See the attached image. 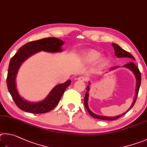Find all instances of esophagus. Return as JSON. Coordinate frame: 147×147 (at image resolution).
<instances>
[{"instance_id": "1", "label": "esophagus", "mask_w": 147, "mask_h": 147, "mask_svg": "<svg viewBox=\"0 0 147 147\" xmlns=\"http://www.w3.org/2000/svg\"><path fill=\"white\" fill-rule=\"evenodd\" d=\"M87 78H86L85 76H81V77H79V78H78V80L79 81H82V82H85V81H87Z\"/></svg>"}]
</instances>
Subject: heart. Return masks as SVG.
I'll return each mask as SVG.
<instances>
[{
	"mask_svg": "<svg viewBox=\"0 0 147 147\" xmlns=\"http://www.w3.org/2000/svg\"><path fill=\"white\" fill-rule=\"evenodd\" d=\"M100 57V53L95 50H90L84 52L83 54V58L86 63H93L96 61ZM104 59H100L99 63H103Z\"/></svg>",
	"mask_w": 147,
	"mask_h": 147,
	"instance_id": "1",
	"label": "heart"
}]
</instances>
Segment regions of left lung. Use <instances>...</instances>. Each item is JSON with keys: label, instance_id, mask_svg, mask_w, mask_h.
<instances>
[{"label": "left lung", "instance_id": "1", "mask_svg": "<svg viewBox=\"0 0 147 147\" xmlns=\"http://www.w3.org/2000/svg\"><path fill=\"white\" fill-rule=\"evenodd\" d=\"M113 47H114V49L115 50V55H116L118 58L119 57H129V58H132L133 59H134V56L132 55V54H130V53H128V51H125V50H123L119 46H118L116 44H114V43H112V44ZM123 66L125 67H127V68H129L130 70H132L134 74V75L136 76V80H137V86H136V97H135V99H134V101L132 105V106L130 107V108L129 109H128L127 112H125L124 114H123L120 115H118V116L116 117H105V116H101V115H96L94 113H92V111L90 110L89 109L88 106V91H89V86H88L86 87V90L87 92H86V94H85V96H84V107L87 110V111L88 112V113L90 114V115H91L94 118H96V119H102V120H115V119H119V117H122L123 115H125L129 111V110L130 109H132V108L134 107V105L135 102L136 101V99H137V97L138 96V92H139V90H140V84H141V72L140 71V69L137 67V66L136 65V64L132 63V62H131V63H128L127 64H125ZM117 68V67H114L112 69Z\"/></svg>", "mask_w": 147, "mask_h": 147}]
</instances>
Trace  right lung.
Returning <instances> with one entry per match:
<instances>
[{
	"label": "right lung",
	"mask_w": 147,
	"mask_h": 147,
	"mask_svg": "<svg viewBox=\"0 0 147 147\" xmlns=\"http://www.w3.org/2000/svg\"><path fill=\"white\" fill-rule=\"evenodd\" d=\"M63 45V40L55 37L45 38L32 41L20 47L10 60L6 79L7 89L15 103L20 110L34 114H43L50 112L59 103L64 92L70 84V80L57 85L44 101L38 102H30L25 101L19 96L15 84V77L22 62L30 56L41 50L48 52L61 51V46Z\"/></svg>",
	"instance_id": "right-lung-1"
}]
</instances>
